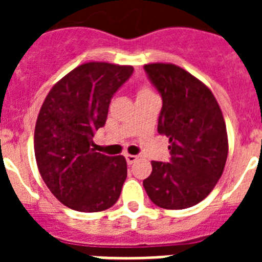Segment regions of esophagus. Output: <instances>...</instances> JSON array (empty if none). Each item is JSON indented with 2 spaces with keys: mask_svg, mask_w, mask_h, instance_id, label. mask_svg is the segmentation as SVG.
I'll return each mask as SVG.
<instances>
[{
  "mask_svg": "<svg viewBox=\"0 0 262 262\" xmlns=\"http://www.w3.org/2000/svg\"><path fill=\"white\" fill-rule=\"evenodd\" d=\"M136 160H138V156H135V155H126V161L128 165H133Z\"/></svg>",
  "mask_w": 262,
  "mask_h": 262,
  "instance_id": "1",
  "label": "esophagus"
}]
</instances>
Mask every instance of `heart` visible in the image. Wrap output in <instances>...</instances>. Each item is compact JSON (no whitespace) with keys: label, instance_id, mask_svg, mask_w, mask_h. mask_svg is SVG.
<instances>
[{"label":"heart","instance_id":"b5f03b06","mask_svg":"<svg viewBox=\"0 0 262 262\" xmlns=\"http://www.w3.org/2000/svg\"><path fill=\"white\" fill-rule=\"evenodd\" d=\"M148 94H154V92H152V90L149 89V88H147V86L140 88V89H139V92H138V97L148 96Z\"/></svg>","mask_w":262,"mask_h":262}]
</instances>
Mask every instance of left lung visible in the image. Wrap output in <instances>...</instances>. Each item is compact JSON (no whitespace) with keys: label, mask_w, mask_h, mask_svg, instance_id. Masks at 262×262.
<instances>
[{"label":"left lung","mask_w":262,"mask_h":262,"mask_svg":"<svg viewBox=\"0 0 262 262\" xmlns=\"http://www.w3.org/2000/svg\"><path fill=\"white\" fill-rule=\"evenodd\" d=\"M163 98L157 131L169 138L170 163L152 161L143 181L149 200L166 210L200 203L219 181L228 155L222 110L211 90L189 72L168 62L145 64Z\"/></svg>","instance_id":"8db88e82"}]
</instances>
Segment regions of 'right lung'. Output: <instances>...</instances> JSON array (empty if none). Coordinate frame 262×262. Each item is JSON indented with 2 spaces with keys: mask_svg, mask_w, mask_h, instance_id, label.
<instances>
[{
  "mask_svg": "<svg viewBox=\"0 0 262 262\" xmlns=\"http://www.w3.org/2000/svg\"><path fill=\"white\" fill-rule=\"evenodd\" d=\"M133 72L131 66L85 62L57 81L41 105L34 134L36 164L51 193L69 209L103 211L119 198L126 159L92 145L111 98Z\"/></svg>",
  "mask_w": 262,
  "mask_h": 262,
  "instance_id": "add662e5",
  "label": "right lung"
}]
</instances>
